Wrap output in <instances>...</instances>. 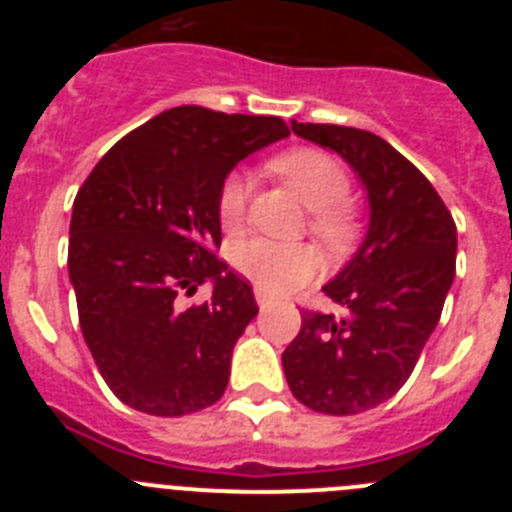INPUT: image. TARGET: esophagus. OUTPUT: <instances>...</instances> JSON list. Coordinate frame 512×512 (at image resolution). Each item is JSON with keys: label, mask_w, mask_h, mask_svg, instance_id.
I'll list each match as a JSON object with an SVG mask.
<instances>
[{"label": "esophagus", "mask_w": 512, "mask_h": 512, "mask_svg": "<svg viewBox=\"0 0 512 512\" xmlns=\"http://www.w3.org/2000/svg\"><path fill=\"white\" fill-rule=\"evenodd\" d=\"M256 302H259V307H266L271 305V297L266 292H261V289H256Z\"/></svg>", "instance_id": "obj_1"}]
</instances>
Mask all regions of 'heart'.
Returning a JSON list of instances; mask_svg holds the SVG:
<instances>
[{"instance_id": "b5f03b06", "label": "heart", "mask_w": 512, "mask_h": 512, "mask_svg": "<svg viewBox=\"0 0 512 512\" xmlns=\"http://www.w3.org/2000/svg\"><path fill=\"white\" fill-rule=\"evenodd\" d=\"M271 169L300 194L310 207V233L325 246H343L356 233V210L348 202L351 179L338 158L320 148H292L271 158ZM251 176L230 171L217 189V220L225 233H238L246 223ZM233 269L264 292L282 295L310 282L318 271V256L305 243H279L246 238L230 251Z\"/></svg>"}]
</instances>
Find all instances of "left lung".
Masks as SVG:
<instances>
[{
	"instance_id": "obj_1",
	"label": "left lung",
	"mask_w": 512,
	"mask_h": 512,
	"mask_svg": "<svg viewBox=\"0 0 512 512\" xmlns=\"http://www.w3.org/2000/svg\"><path fill=\"white\" fill-rule=\"evenodd\" d=\"M300 138L341 153L369 194V233L323 287L346 315L302 310L284 348L289 390L325 415H356L408 382L456 274V223L433 184L369 130L292 120Z\"/></svg>"
}]
</instances>
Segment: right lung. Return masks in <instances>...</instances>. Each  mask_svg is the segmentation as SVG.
<instances>
[{
  "label": "right lung",
  "instance_id": "add662e5",
  "mask_svg": "<svg viewBox=\"0 0 512 512\" xmlns=\"http://www.w3.org/2000/svg\"><path fill=\"white\" fill-rule=\"evenodd\" d=\"M282 117L171 107L99 158L74 200L69 277L99 374L130 408L161 418L223 397L235 341L256 318L246 279L217 259L220 182L287 138ZM216 284L207 303L179 294Z\"/></svg>",
  "mask_w": 512,
  "mask_h": 512
}]
</instances>
